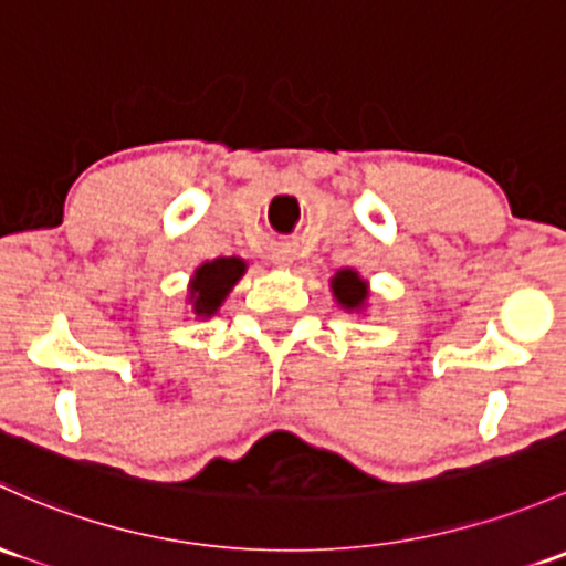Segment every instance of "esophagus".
Listing matches in <instances>:
<instances>
[{"label":"esophagus","mask_w":566,"mask_h":566,"mask_svg":"<svg viewBox=\"0 0 566 566\" xmlns=\"http://www.w3.org/2000/svg\"><path fill=\"white\" fill-rule=\"evenodd\" d=\"M276 260H279V263H287V260H290V258H284V254H282V258H276Z\"/></svg>","instance_id":"obj_1"}]
</instances>
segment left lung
I'll return each instance as SVG.
<instances>
[{"label": "left lung", "instance_id": "1", "mask_svg": "<svg viewBox=\"0 0 566 566\" xmlns=\"http://www.w3.org/2000/svg\"><path fill=\"white\" fill-rule=\"evenodd\" d=\"M333 295L344 308H358L366 301V282L355 271H338L333 279Z\"/></svg>", "mask_w": 566, "mask_h": 566}]
</instances>
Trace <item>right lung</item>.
Listing matches in <instances>:
<instances>
[{
  "label": "right lung",
  "instance_id": "1",
  "mask_svg": "<svg viewBox=\"0 0 566 566\" xmlns=\"http://www.w3.org/2000/svg\"><path fill=\"white\" fill-rule=\"evenodd\" d=\"M243 260L238 258H219L213 263L200 265L192 279V306L200 317H211L224 301V295L233 290V284L241 279Z\"/></svg>",
  "mask_w": 566,
  "mask_h": 566
}]
</instances>
